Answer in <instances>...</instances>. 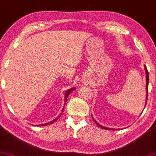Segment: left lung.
I'll list each match as a JSON object with an SVG mask.
<instances>
[{
	"mask_svg": "<svg viewBox=\"0 0 156 156\" xmlns=\"http://www.w3.org/2000/svg\"><path fill=\"white\" fill-rule=\"evenodd\" d=\"M145 68V70H146V91H147V96H146V104H147V96H148V83H149V73H148V71H147V67L145 66L144 67ZM93 119V117H92ZM93 120H94V122H95V124L98 125V127H100V128H103V129H108V130H114V129H112V128H105V127H103L100 124H98L97 122L94 120V119H93Z\"/></svg>",
	"mask_w": 156,
	"mask_h": 156,
	"instance_id": "8db88e82",
	"label": "left lung"
}]
</instances>
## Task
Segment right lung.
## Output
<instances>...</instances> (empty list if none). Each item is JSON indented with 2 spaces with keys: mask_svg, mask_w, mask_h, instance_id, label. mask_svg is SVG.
<instances>
[{
  "mask_svg": "<svg viewBox=\"0 0 156 156\" xmlns=\"http://www.w3.org/2000/svg\"><path fill=\"white\" fill-rule=\"evenodd\" d=\"M73 90H74V89H69V90H68L67 92V93H66V94H65V100H66V102H67V98H68V96H69V93H70L71 92H72ZM63 111H64V110H63ZM57 119H58V118H56V119H55L54 120H53V121H52V122H48V123H46V124H43V125H42V126H45V125H48L52 124V123H53V122H54L56 121Z\"/></svg>",
  "mask_w": 156,
  "mask_h": 156,
  "instance_id": "right-lung-1",
  "label": "right lung"
}]
</instances>
